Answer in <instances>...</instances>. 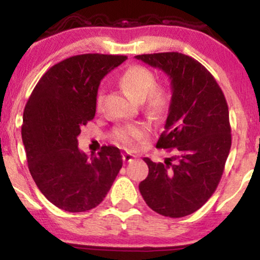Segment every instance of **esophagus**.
I'll use <instances>...</instances> for the list:
<instances>
[{
	"label": "esophagus",
	"mask_w": 260,
	"mask_h": 260,
	"mask_svg": "<svg viewBox=\"0 0 260 260\" xmlns=\"http://www.w3.org/2000/svg\"><path fill=\"white\" fill-rule=\"evenodd\" d=\"M122 159H123L124 162H129V161H132L134 159V155L131 153H124L122 155Z\"/></svg>",
	"instance_id": "esophagus-1"
}]
</instances>
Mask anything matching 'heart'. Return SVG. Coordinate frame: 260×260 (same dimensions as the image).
<instances>
[{"instance_id":"b5f03b06","label":"heart","mask_w":260,"mask_h":260,"mask_svg":"<svg viewBox=\"0 0 260 260\" xmlns=\"http://www.w3.org/2000/svg\"><path fill=\"white\" fill-rule=\"evenodd\" d=\"M155 74L144 66L133 64L121 73L118 78V84L127 95H129L136 101H142L143 107L149 113L154 116H161L170 107L171 94L170 89L162 83H155ZM104 99V91H98L95 98V106L98 110L101 109ZM150 126L145 122L126 124L115 128L113 138L116 142L124 147H134L142 139L145 138Z\"/></svg>"}]
</instances>
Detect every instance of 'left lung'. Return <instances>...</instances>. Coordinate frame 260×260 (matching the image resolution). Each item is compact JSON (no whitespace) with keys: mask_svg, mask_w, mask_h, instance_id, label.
I'll use <instances>...</instances> for the list:
<instances>
[{"mask_svg":"<svg viewBox=\"0 0 260 260\" xmlns=\"http://www.w3.org/2000/svg\"><path fill=\"white\" fill-rule=\"evenodd\" d=\"M171 79L172 98L156 148L174 151L165 162L144 157L148 177L139 183L148 207L169 217L202 208L215 192L231 148L225 95L207 68L180 52L138 55Z\"/></svg>","mask_w":260,"mask_h":260,"instance_id":"left-lung-1","label":"left lung"}]
</instances>
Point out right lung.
Wrapping results in <instances>:
<instances>
[{
  "instance_id": "1",
  "label": "right lung",
  "mask_w": 260,
  "mask_h": 260,
  "mask_svg": "<svg viewBox=\"0 0 260 260\" xmlns=\"http://www.w3.org/2000/svg\"><path fill=\"white\" fill-rule=\"evenodd\" d=\"M127 56L84 53L52 66L24 107L22 139L30 175L53 205L82 213L98 207L122 168L120 149L90 160L78 149L80 127L95 116L100 80Z\"/></svg>"
}]
</instances>
